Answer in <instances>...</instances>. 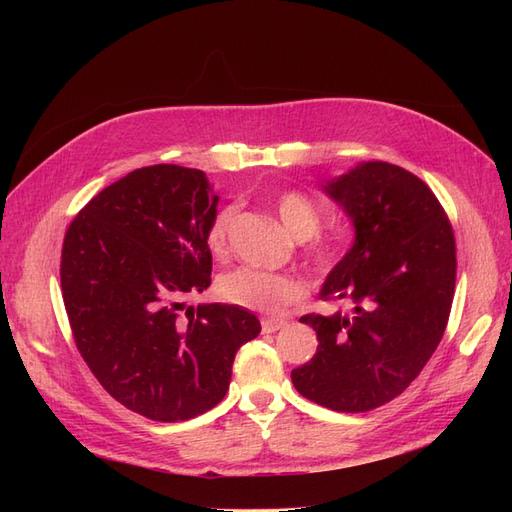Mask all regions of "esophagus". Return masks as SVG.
<instances>
[{
	"label": "esophagus",
	"mask_w": 512,
	"mask_h": 512,
	"mask_svg": "<svg viewBox=\"0 0 512 512\" xmlns=\"http://www.w3.org/2000/svg\"><path fill=\"white\" fill-rule=\"evenodd\" d=\"M286 327V320L280 318H265L262 320V333H275Z\"/></svg>",
	"instance_id": "obj_1"
}]
</instances>
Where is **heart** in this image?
<instances>
[{"mask_svg": "<svg viewBox=\"0 0 512 512\" xmlns=\"http://www.w3.org/2000/svg\"><path fill=\"white\" fill-rule=\"evenodd\" d=\"M277 218L284 228L297 239L314 237L320 228L318 207L301 192H286L277 198ZM235 220V207L228 205L213 215L207 228V245L213 252H224L228 243L230 224ZM335 258L333 247L320 245L316 260L320 267H331ZM218 294L237 307L252 309L262 314H282L292 303L305 297V284L292 273H271L252 267H239L220 277Z\"/></svg>", "mask_w": 512, "mask_h": 512, "instance_id": "b5f03b06", "label": "heart"}]
</instances>
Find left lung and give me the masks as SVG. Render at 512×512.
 I'll list each match as a JSON object with an SVG mask.
<instances>
[{"instance_id":"8db88e82","label":"left lung","mask_w":512,"mask_h":512,"mask_svg":"<svg viewBox=\"0 0 512 512\" xmlns=\"http://www.w3.org/2000/svg\"><path fill=\"white\" fill-rule=\"evenodd\" d=\"M354 241L322 284L348 314H309L312 361L292 369L303 397L335 412H367L404 393L436 352L455 292V237L438 198L389 162H359L322 185Z\"/></svg>"}]
</instances>
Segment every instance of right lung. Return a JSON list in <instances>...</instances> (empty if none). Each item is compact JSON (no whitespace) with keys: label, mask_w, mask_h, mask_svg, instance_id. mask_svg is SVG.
I'll use <instances>...</instances> for the list:
<instances>
[{"label":"right lung","mask_w":512,"mask_h":512,"mask_svg":"<svg viewBox=\"0 0 512 512\" xmlns=\"http://www.w3.org/2000/svg\"><path fill=\"white\" fill-rule=\"evenodd\" d=\"M218 200L203 170L145 166L91 198L66 232L61 292L76 348L119 404L151 421L218 406L237 350L260 333L245 307L185 303L211 284Z\"/></svg>","instance_id":"obj_1"}]
</instances>
